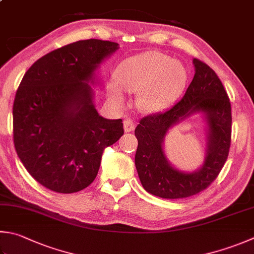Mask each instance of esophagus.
I'll return each instance as SVG.
<instances>
[{
	"instance_id": "obj_1",
	"label": "esophagus",
	"mask_w": 254,
	"mask_h": 254,
	"mask_svg": "<svg viewBox=\"0 0 254 254\" xmlns=\"http://www.w3.org/2000/svg\"><path fill=\"white\" fill-rule=\"evenodd\" d=\"M136 127V124L135 122H132L131 119H126L125 122H124V129H125L126 132H130L132 131L133 129Z\"/></svg>"
}]
</instances>
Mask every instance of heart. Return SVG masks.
I'll list each match as a JSON object with an SVG mask.
<instances>
[{
  "label": "heart",
  "mask_w": 254,
  "mask_h": 254,
  "mask_svg": "<svg viewBox=\"0 0 254 254\" xmlns=\"http://www.w3.org/2000/svg\"><path fill=\"white\" fill-rule=\"evenodd\" d=\"M116 80L129 93H138L137 105L146 113L168 108L183 92L186 70L179 62L157 51H148L124 60L116 70ZM113 96L122 95L114 87Z\"/></svg>",
  "instance_id": "1"
}]
</instances>
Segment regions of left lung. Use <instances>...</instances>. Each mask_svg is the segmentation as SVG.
<instances>
[{"label":"left lung","instance_id":"1","mask_svg":"<svg viewBox=\"0 0 254 254\" xmlns=\"http://www.w3.org/2000/svg\"><path fill=\"white\" fill-rule=\"evenodd\" d=\"M192 63L194 76L183 98L167 111L143 117L135 129L140 183L147 192L164 199L187 198L204 190L221 171L230 148L231 104L226 89L207 64L197 59ZM194 113H201L207 125V148L202 167L186 173L166 159L163 141L170 127Z\"/></svg>","mask_w":254,"mask_h":254}]
</instances>
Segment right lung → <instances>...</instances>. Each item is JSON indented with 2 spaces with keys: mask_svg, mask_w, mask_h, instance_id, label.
<instances>
[{
  "mask_svg": "<svg viewBox=\"0 0 254 254\" xmlns=\"http://www.w3.org/2000/svg\"><path fill=\"white\" fill-rule=\"evenodd\" d=\"M119 49L85 40L41 57L24 75L13 105L14 146L22 164L45 188L85 189L96 178L105 148L124 135L122 119L95 108V71Z\"/></svg>",
  "mask_w": 254,
  "mask_h": 254,
  "instance_id": "right-lung-1",
  "label": "right lung"
}]
</instances>
